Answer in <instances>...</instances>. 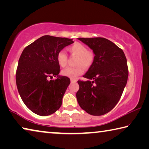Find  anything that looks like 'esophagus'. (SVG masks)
Returning a JSON list of instances; mask_svg holds the SVG:
<instances>
[{
	"mask_svg": "<svg viewBox=\"0 0 149 149\" xmlns=\"http://www.w3.org/2000/svg\"><path fill=\"white\" fill-rule=\"evenodd\" d=\"M76 81H77L76 79H71V82H72V83H75V82H76Z\"/></svg>",
	"mask_w": 149,
	"mask_h": 149,
	"instance_id": "esophagus-1",
	"label": "esophagus"
}]
</instances>
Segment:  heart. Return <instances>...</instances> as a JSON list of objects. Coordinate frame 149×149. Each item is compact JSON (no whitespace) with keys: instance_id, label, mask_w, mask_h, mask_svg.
Instances as JSON below:
<instances>
[{"instance_id":"obj_1","label":"heart","mask_w":149,"mask_h":149,"mask_svg":"<svg viewBox=\"0 0 149 149\" xmlns=\"http://www.w3.org/2000/svg\"><path fill=\"white\" fill-rule=\"evenodd\" d=\"M68 51L73 56H77L75 67H68L63 70L62 74L70 78H75L83 74L84 68L88 69L95 61V53L92 50H87V47L80 42H75L68 47ZM57 62L61 67H65L68 64V56L64 50H60L56 56Z\"/></svg>"}]
</instances>
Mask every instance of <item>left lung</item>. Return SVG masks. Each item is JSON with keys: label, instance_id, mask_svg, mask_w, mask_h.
<instances>
[{"label": "left lung", "instance_id": "1", "mask_svg": "<svg viewBox=\"0 0 149 149\" xmlns=\"http://www.w3.org/2000/svg\"><path fill=\"white\" fill-rule=\"evenodd\" d=\"M78 39L93 50L95 57L84 75L89 80L77 81V102L88 114L104 115L115 107L122 97L129 74L127 59L122 49L107 39Z\"/></svg>", "mask_w": 149, "mask_h": 149}]
</instances>
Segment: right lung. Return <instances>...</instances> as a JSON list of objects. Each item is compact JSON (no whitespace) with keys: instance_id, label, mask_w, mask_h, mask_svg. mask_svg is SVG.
<instances>
[{"instance_id":"right-lung-1","label":"right lung","mask_w":149,"mask_h":149,"mask_svg":"<svg viewBox=\"0 0 149 149\" xmlns=\"http://www.w3.org/2000/svg\"><path fill=\"white\" fill-rule=\"evenodd\" d=\"M73 42L65 37L44 35L22 52L16 70V85L24 103L35 114L49 116L61 107L70 79L58 75L60 69L56 56ZM52 76L57 78L49 80Z\"/></svg>"}]
</instances>
